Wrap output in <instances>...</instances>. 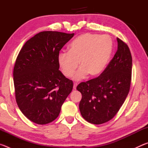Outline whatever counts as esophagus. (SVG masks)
I'll return each instance as SVG.
<instances>
[{
    "mask_svg": "<svg viewBox=\"0 0 148 148\" xmlns=\"http://www.w3.org/2000/svg\"><path fill=\"white\" fill-rule=\"evenodd\" d=\"M77 86V83H74V86H73V89H76Z\"/></svg>",
    "mask_w": 148,
    "mask_h": 148,
    "instance_id": "esophagus-1",
    "label": "esophagus"
}]
</instances>
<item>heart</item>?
I'll use <instances>...</instances> for the list:
<instances>
[{"mask_svg":"<svg viewBox=\"0 0 148 148\" xmlns=\"http://www.w3.org/2000/svg\"><path fill=\"white\" fill-rule=\"evenodd\" d=\"M112 42L108 36L85 33L75 38L69 46V51H61L58 63L62 73L71 77L79 66L74 78L79 80L87 74L97 76L104 71L111 56Z\"/></svg>","mask_w":148,"mask_h":148,"instance_id":"1","label":"heart"}]
</instances>
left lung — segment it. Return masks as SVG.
<instances>
[{
    "label": "left lung",
    "instance_id": "obj_1",
    "mask_svg": "<svg viewBox=\"0 0 148 148\" xmlns=\"http://www.w3.org/2000/svg\"><path fill=\"white\" fill-rule=\"evenodd\" d=\"M117 50L99 76L82 82L76 89L82 95L79 108L89 123L101 125L111 120L129 94L132 76V56L126 43L117 38Z\"/></svg>",
    "mask_w": 148,
    "mask_h": 148
}]
</instances>
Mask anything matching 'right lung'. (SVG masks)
<instances>
[{"label":"right lung","instance_id":"1","mask_svg":"<svg viewBox=\"0 0 148 148\" xmlns=\"http://www.w3.org/2000/svg\"><path fill=\"white\" fill-rule=\"evenodd\" d=\"M74 33L43 31L27 40L14 68L15 96L24 116L38 125L54 121L73 88L59 71L58 55Z\"/></svg>","mask_w":148,"mask_h":148}]
</instances>
